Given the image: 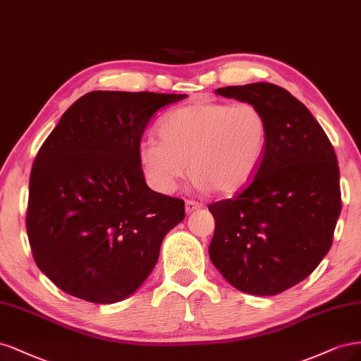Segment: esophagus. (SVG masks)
Masks as SVG:
<instances>
[{
  "instance_id": "esophagus-1",
  "label": "esophagus",
  "mask_w": 361,
  "mask_h": 361,
  "mask_svg": "<svg viewBox=\"0 0 361 361\" xmlns=\"http://www.w3.org/2000/svg\"><path fill=\"white\" fill-rule=\"evenodd\" d=\"M202 207H204V205H202L201 202L189 200L188 202H185V212H188V213H193L195 210H200V208H202Z\"/></svg>"
}]
</instances>
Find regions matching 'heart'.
Segmentation results:
<instances>
[{
	"label": "heart",
	"mask_w": 361,
	"mask_h": 361,
	"mask_svg": "<svg viewBox=\"0 0 361 361\" xmlns=\"http://www.w3.org/2000/svg\"><path fill=\"white\" fill-rule=\"evenodd\" d=\"M159 141L139 145V164L160 192L188 176L217 193H234L258 172L269 147V120L253 103L196 102L168 112Z\"/></svg>",
	"instance_id": "heart-1"
}]
</instances>
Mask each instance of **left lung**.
Wrapping results in <instances>:
<instances>
[{
  "instance_id": "left-lung-1",
  "label": "left lung",
  "mask_w": 361,
  "mask_h": 361,
  "mask_svg": "<svg viewBox=\"0 0 361 361\" xmlns=\"http://www.w3.org/2000/svg\"><path fill=\"white\" fill-rule=\"evenodd\" d=\"M216 92L257 104L270 136L255 177L234 197L208 205L216 222L208 253L243 293L281 294L310 276L331 247L342 208L334 148L282 87L257 82Z\"/></svg>"
}]
</instances>
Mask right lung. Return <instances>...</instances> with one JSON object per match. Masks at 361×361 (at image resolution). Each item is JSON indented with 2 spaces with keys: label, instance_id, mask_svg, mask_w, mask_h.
<instances>
[{
  "label": "right lung",
  "instance_id": "obj_1",
  "mask_svg": "<svg viewBox=\"0 0 361 361\" xmlns=\"http://www.w3.org/2000/svg\"><path fill=\"white\" fill-rule=\"evenodd\" d=\"M185 94L91 91L34 159L27 234L32 258L64 293L111 305L141 286L184 201L151 190L139 164L149 120Z\"/></svg>",
  "mask_w": 361,
  "mask_h": 361
}]
</instances>
